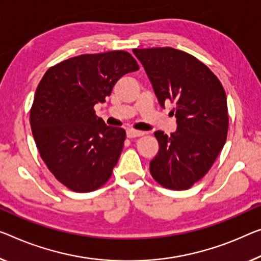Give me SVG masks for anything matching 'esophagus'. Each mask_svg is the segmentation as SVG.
<instances>
[{
    "label": "esophagus",
    "mask_w": 261,
    "mask_h": 261,
    "mask_svg": "<svg viewBox=\"0 0 261 261\" xmlns=\"http://www.w3.org/2000/svg\"><path fill=\"white\" fill-rule=\"evenodd\" d=\"M143 134H144L143 132L134 130V129H128V130H127V138H128V139H134V138H139V136H142Z\"/></svg>",
    "instance_id": "obj_1"
}]
</instances>
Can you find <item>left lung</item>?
<instances>
[{
	"label": "left lung",
	"instance_id": "1",
	"mask_svg": "<svg viewBox=\"0 0 261 261\" xmlns=\"http://www.w3.org/2000/svg\"><path fill=\"white\" fill-rule=\"evenodd\" d=\"M160 105L174 103L177 130H156L160 149L149 170L160 186L187 190L206 175L223 149L228 129L226 94L214 72L187 52L172 47L134 49Z\"/></svg>",
	"mask_w": 261,
	"mask_h": 261
}]
</instances>
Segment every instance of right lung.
<instances>
[{"instance_id": "right-lung-1", "label": "right lung", "mask_w": 261, "mask_h": 261, "mask_svg": "<svg viewBox=\"0 0 261 261\" xmlns=\"http://www.w3.org/2000/svg\"><path fill=\"white\" fill-rule=\"evenodd\" d=\"M138 70L129 52L110 51L56 64L39 82L30 110L33 135L47 169L70 190L94 191L111 178L126 132L105 125L94 106L123 74Z\"/></svg>"}]
</instances>
